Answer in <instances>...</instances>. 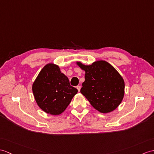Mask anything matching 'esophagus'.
I'll list each match as a JSON object with an SVG mask.
<instances>
[{"instance_id": "1", "label": "esophagus", "mask_w": 154, "mask_h": 154, "mask_svg": "<svg viewBox=\"0 0 154 154\" xmlns=\"http://www.w3.org/2000/svg\"><path fill=\"white\" fill-rule=\"evenodd\" d=\"M77 89L79 92H80V90H81V86H77Z\"/></svg>"}]
</instances>
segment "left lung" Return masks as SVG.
<instances>
[{
	"label": "left lung",
	"mask_w": 154,
	"mask_h": 154,
	"mask_svg": "<svg viewBox=\"0 0 154 154\" xmlns=\"http://www.w3.org/2000/svg\"><path fill=\"white\" fill-rule=\"evenodd\" d=\"M75 63L85 72L81 93L99 112L108 113L115 110L125 94L124 79L115 67L104 60L90 65Z\"/></svg>",
	"instance_id": "left-lung-1"
}]
</instances>
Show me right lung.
Segmentation results:
<instances>
[{"label":"right lung","mask_w":154,"mask_h":154,"mask_svg":"<svg viewBox=\"0 0 154 154\" xmlns=\"http://www.w3.org/2000/svg\"><path fill=\"white\" fill-rule=\"evenodd\" d=\"M32 91L39 108L52 116L62 113L78 92L70 86L60 67L53 63H47L41 70L32 85Z\"/></svg>","instance_id":"obj_1"}]
</instances>
